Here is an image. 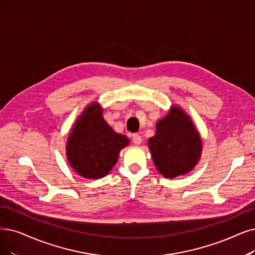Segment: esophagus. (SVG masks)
<instances>
[{
    "label": "esophagus",
    "instance_id": "34e87169",
    "mask_svg": "<svg viewBox=\"0 0 255 255\" xmlns=\"http://www.w3.org/2000/svg\"><path fill=\"white\" fill-rule=\"evenodd\" d=\"M131 140H133V143L135 145H140L141 142H142L141 136L139 134H134L133 136H131Z\"/></svg>",
    "mask_w": 255,
    "mask_h": 255
}]
</instances>
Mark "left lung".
<instances>
[{
	"mask_svg": "<svg viewBox=\"0 0 255 255\" xmlns=\"http://www.w3.org/2000/svg\"><path fill=\"white\" fill-rule=\"evenodd\" d=\"M157 170L165 178L185 175L198 163L202 140L189 116L172 106L167 115L158 120L156 134L148 139Z\"/></svg>",
	"mask_w": 255,
	"mask_h": 255,
	"instance_id": "8db88e82",
	"label": "left lung"
}]
</instances>
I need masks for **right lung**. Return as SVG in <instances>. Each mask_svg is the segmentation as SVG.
<instances>
[{
  "instance_id": "right-lung-1",
  "label": "right lung",
  "mask_w": 255,
  "mask_h": 255,
  "mask_svg": "<svg viewBox=\"0 0 255 255\" xmlns=\"http://www.w3.org/2000/svg\"><path fill=\"white\" fill-rule=\"evenodd\" d=\"M128 144L125 135L117 134L103 117L97 103L88 106L75 122L67 140L70 165L81 177L100 179L109 174L120 150Z\"/></svg>"
}]
</instances>
